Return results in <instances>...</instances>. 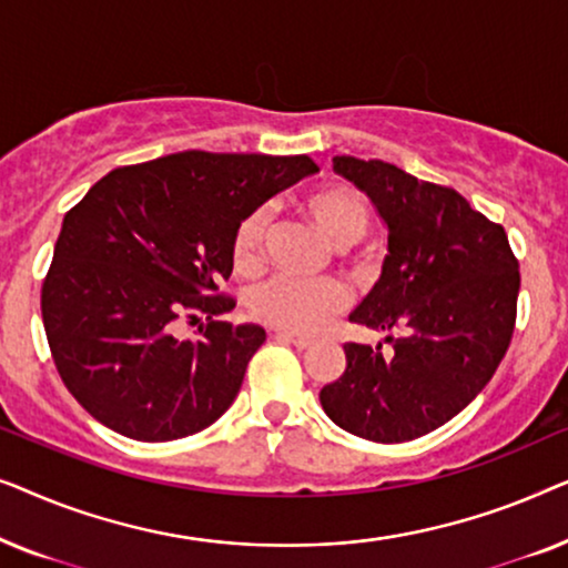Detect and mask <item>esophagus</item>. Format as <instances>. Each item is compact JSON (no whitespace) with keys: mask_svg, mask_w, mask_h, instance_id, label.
<instances>
[{"mask_svg":"<svg viewBox=\"0 0 568 568\" xmlns=\"http://www.w3.org/2000/svg\"><path fill=\"white\" fill-rule=\"evenodd\" d=\"M276 336L282 341H290V344H294L297 348H310L315 344V338L302 336V333H294V331H276Z\"/></svg>","mask_w":568,"mask_h":568,"instance_id":"34e87169","label":"esophagus"}]
</instances>
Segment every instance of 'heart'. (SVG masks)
I'll return each instance as SVG.
<instances>
[{
	"label": "heart",
	"mask_w": 568,
	"mask_h": 568,
	"mask_svg": "<svg viewBox=\"0 0 568 568\" xmlns=\"http://www.w3.org/2000/svg\"><path fill=\"white\" fill-rule=\"evenodd\" d=\"M302 212L325 243L348 247L369 230V206L359 191L348 185H325L302 199ZM268 230V212L263 206L247 212L232 232L230 255L240 274H253L261 266L263 240ZM346 307V290L341 282H294V278L271 276L247 292V313L255 321L282 331L307 333Z\"/></svg>",
	"instance_id": "1"
}]
</instances>
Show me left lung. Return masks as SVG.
Instances as JSON below:
<instances>
[{"label": "left lung", "mask_w": 568, "mask_h": 568, "mask_svg": "<svg viewBox=\"0 0 568 568\" xmlns=\"http://www.w3.org/2000/svg\"><path fill=\"white\" fill-rule=\"evenodd\" d=\"M333 170L387 224L383 276L352 323L385 333L390 352L344 344L346 369L321 403L348 434L398 445L439 429L494 377L515 333L519 263L501 224L449 185L348 154Z\"/></svg>", "instance_id": "8db88e82"}]
</instances>
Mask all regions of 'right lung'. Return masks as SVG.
<instances>
[{
	"mask_svg": "<svg viewBox=\"0 0 568 568\" xmlns=\"http://www.w3.org/2000/svg\"><path fill=\"white\" fill-rule=\"evenodd\" d=\"M307 154L189 150L115 168L69 209L41 313L67 390L139 442L191 437L232 406L266 331L216 321L235 307L237 222L315 173ZM207 321L191 339L176 321Z\"/></svg>",
	"mask_w": 568,
	"mask_h": 568,
	"instance_id": "right-lung-1",
	"label": "right lung"
}]
</instances>
